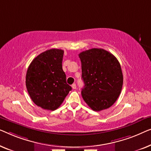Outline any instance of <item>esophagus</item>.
Segmentation results:
<instances>
[{"label": "esophagus", "mask_w": 151, "mask_h": 151, "mask_svg": "<svg viewBox=\"0 0 151 151\" xmlns=\"http://www.w3.org/2000/svg\"><path fill=\"white\" fill-rule=\"evenodd\" d=\"M72 88H73V89H74V90H75V89L76 88V86L75 83H73V85H72Z\"/></svg>", "instance_id": "34e87169"}]
</instances>
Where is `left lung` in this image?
<instances>
[{"label":"left lung","instance_id":"8db88e82","mask_svg":"<svg viewBox=\"0 0 151 151\" xmlns=\"http://www.w3.org/2000/svg\"><path fill=\"white\" fill-rule=\"evenodd\" d=\"M78 57L85 84L81 91L84 101L96 111L110 107L118 99L123 84L122 72L118 59L102 48L83 51Z\"/></svg>","mask_w":151,"mask_h":151}]
</instances>
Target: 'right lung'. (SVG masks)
Masks as SVG:
<instances>
[{
	"label": "right lung",
	"instance_id": "right-lung-1",
	"mask_svg": "<svg viewBox=\"0 0 151 151\" xmlns=\"http://www.w3.org/2000/svg\"><path fill=\"white\" fill-rule=\"evenodd\" d=\"M63 56V50H46L33 59L27 70L26 86L29 96L44 109H57L72 90L62 69Z\"/></svg>",
	"mask_w": 151,
	"mask_h": 151
}]
</instances>
